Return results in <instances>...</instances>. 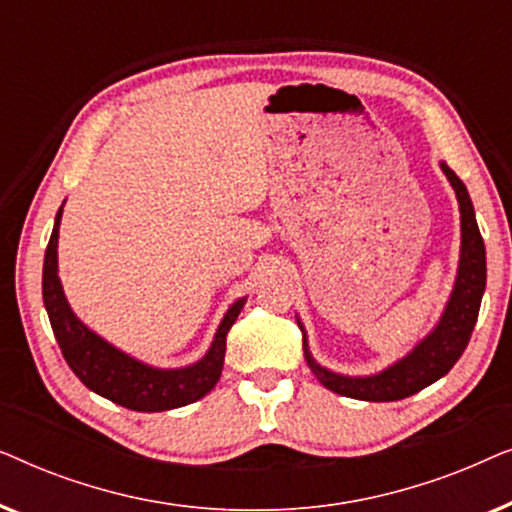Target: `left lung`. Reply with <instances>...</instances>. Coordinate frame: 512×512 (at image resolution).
Segmentation results:
<instances>
[{"label": "left lung", "instance_id": "obj_1", "mask_svg": "<svg viewBox=\"0 0 512 512\" xmlns=\"http://www.w3.org/2000/svg\"><path fill=\"white\" fill-rule=\"evenodd\" d=\"M443 172L450 179V184L457 193L461 209V261L459 275L454 284L452 298L445 307L443 319L436 326L429 338L422 345L415 347V352L405 356L403 361L384 370L373 377H342L331 370L321 368L317 361L307 352L305 338V359L317 380L326 389L335 391L340 396L359 398V401H401L424 387H429L440 377L450 373V368L459 361L464 349L471 340L473 326L478 321L480 300L485 293L487 282V261H485V242H482L478 221H475L473 202L468 198V191L457 174L450 167L443 165Z\"/></svg>", "mask_w": 512, "mask_h": 512}]
</instances>
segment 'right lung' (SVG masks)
<instances>
[{"label":"right lung","instance_id":"obj_1","mask_svg":"<svg viewBox=\"0 0 512 512\" xmlns=\"http://www.w3.org/2000/svg\"><path fill=\"white\" fill-rule=\"evenodd\" d=\"M60 216L62 207L55 216L51 240H48L46 247L41 289H44V305L48 319H51L55 340H58L60 352L65 356L67 366L74 370V375L95 394L137 412L181 408V405H188L209 394L221 377L223 359H226V335L230 326L235 324L237 314L242 312L244 298L230 307L219 331H216L207 356L195 366L181 370H156L144 366V363L130 359L128 354L118 352L109 342L97 338L69 310L58 279Z\"/></svg>","mask_w":512,"mask_h":512}]
</instances>
